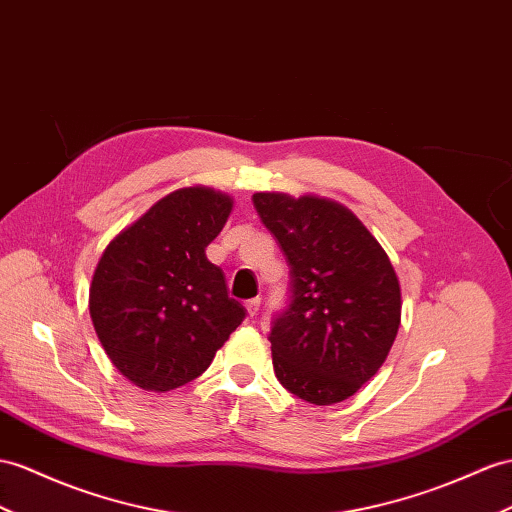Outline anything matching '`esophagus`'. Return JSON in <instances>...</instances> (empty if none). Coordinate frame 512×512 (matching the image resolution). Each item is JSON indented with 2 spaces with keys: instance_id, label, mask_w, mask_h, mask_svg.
Segmentation results:
<instances>
[{
  "instance_id": "1",
  "label": "esophagus",
  "mask_w": 512,
  "mask_h": 512,
  "mask_svg": "<svg viewBox=\"0 0 512 512\" xmlns=\"http://www.w3.org/2000/svg\"><path fill=\"white\" fill-rule=\"evenodd\" d=\"M244 307H246V313H248V318H257V316H259V307H261V300H259V298H253V300H248V303H246Z\"/></svg>"
}]
</instances>
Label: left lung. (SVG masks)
<instances>
[{
  "label": "left lung",
  "instance_id": "1",
  "mask_svg": "<svg viewBox=\"0 0 512 512\" xmlns=\"http://www.w3.org/2000/svg\"><path fill=\"white\" fill-rule=\"evenodd\" d=\"M253 203L292 268L290 307L270 331L274 374L287 391L318 406L355 396L398 335L396 270L342 203L283 192H255Z\"/></svg>",
  "mask_w": 512,
  "mask_h": 512
}]
</instances>
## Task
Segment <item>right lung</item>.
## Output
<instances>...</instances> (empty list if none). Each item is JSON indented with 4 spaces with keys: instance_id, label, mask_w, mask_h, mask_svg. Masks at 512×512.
I'll return each instance as SVG.
<instances>
[{
    "instance_id": "add662e5",
    "label": "right lung",
    "mask_w": 512,
    "mask_h": 512,
    "mask_svg": "<svg viewBox=\"0 0 512 512\" xmlns=\"http://www.w3.org/2000/svg\"><path fill=\"white\" fill-rule=\"evenodd\" d=\"M231 209V196L214 188L173 190L99 257L90 318L114 368L136 387L166 393L190 383L244 320L205 255Z\"/></svg>"
}]
</instances>
